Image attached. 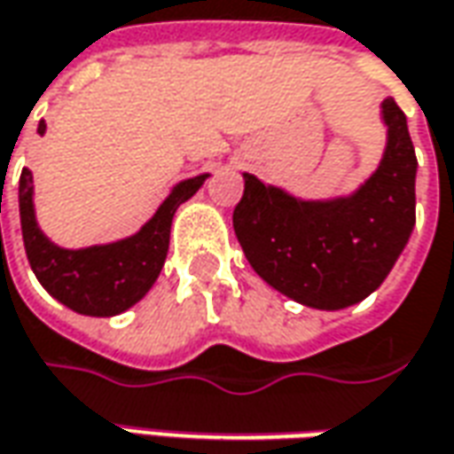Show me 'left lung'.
Here are the masks:
<instances>
[{
  "label": "left lung",
  "mask_w": 454,
  "mask_h": 454,
  "mask_svg": "<svg viewBox=\"0 0 454 454\" xmlns=\"http://www.w3.org/2000/svg\"><path fill=\"white\" fill-rule=\"evenodd\" d=\"M387 150L377 173L349 198L296 200L243 176L233 228L266 284L314 309H344L382 284L414 226L417 158L397 102H382Z\"/></svg>",
  "instance_id": "left-lung-1"
}]
</instances>
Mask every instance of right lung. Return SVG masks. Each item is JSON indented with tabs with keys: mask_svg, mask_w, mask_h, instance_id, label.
<instances>
[{
	"mask_svg": "<svg viewBox=\"0 0 454 454\" xmlns=\"http://www.w3.org/2000/svg\"><path fill=\"white\" fill-rule=\"evenodd\" d=\"M40 122L37 133H44ZM208 176L178 183L163 206L135 236L107 246H90L67 251L50 241L35 221L32 173L24 168L20 178V218L24 251L29 266L44 289L57 301L87 317H115L137 304L163 269L170 243V223L180 203L196 193Z\"/></svg>",
	"mask_w": 454,
	"mask_h": 454,
	"instance_id": "add662e5",
	"label": "right lung"
}]
</instances>
